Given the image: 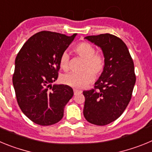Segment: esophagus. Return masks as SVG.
Here are the masks:
<instances>
[{
	"mask_svg": "<svg viewBox=\"0 0 152 152\" xmlns=\"http://www.w3.org/2000/svg\"><path fill=\"white\" fill-rule=\"evenodd\" d=\"M81 92H82V91H80V90L74 89V94H75V95H77V94H80Z\"/></svg>",
	"mask_w": 152,
	"mask_h": 152,
	"instance_id": "obj_1",
	"label": "esophagus"
}]
</instances>
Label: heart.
Instances as JSON below:
<instances>
[{
  "mask_svg": "<svg viewBox=\"0 0 152 152\" xmlns=\"http://www.w3.org/2000/svg\"><path fill=\"white\" fill-rule=\"evenodd\" d=\"M95 47L88 42H80L74 47L75 54L84 59L82 72H70L63 75L61 80L64 84L72 88L81 89L91 83L95 77L103 73L106 66V57L102 52H95ZM70 56L64 52L60 57L59 64L61 69H69Z\"/></svg>",
  "mask_w": 152,
  "mask_h": 152,
  "instance_id": "obj_1",
  "label": "heart"
}]
</instances>
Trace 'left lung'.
<instances>
[{
    "label": "left lung",
    "mask_w": 152,
    "mask_h": 152,
    "mask_svg": "<svg viewBox=\"0 0 152 152\" xmlns=\"http://www.w3.org/2000/svg\"><path fill=\"white\" fill-rule=\"evenodd\" d=\"M85 39L101 48L106 66L94 89L83 91L84 116L90 123L105 126L121 116L131 100L136 80L133 60L124 42L114 35L105 33Z\"/></svg>",
    "instance_id": "obj_1"
}]
</instances>
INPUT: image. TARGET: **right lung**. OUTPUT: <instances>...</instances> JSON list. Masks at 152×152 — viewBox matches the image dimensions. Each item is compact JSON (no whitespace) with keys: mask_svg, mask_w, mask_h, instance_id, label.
I'll return each instance as SVG.
<instances>
[{"mask_svg":"<svg viewBox=\"0 0 152 152\" xmlns=\"http://www.w3.org/2000/svg\"><path fill=\"white\" fill-rule=\"evenodd\" d=\"M75 36L41 31L31 36L16 57L13 84L17 103L36 124L51 126L59 122L73 96L69 86L50 84L57 80L60 57Z\"/></svg>","mask_w":152,"mask_h":152,"instance_id":"add662e5","label":"right lung"}]
</instances>
